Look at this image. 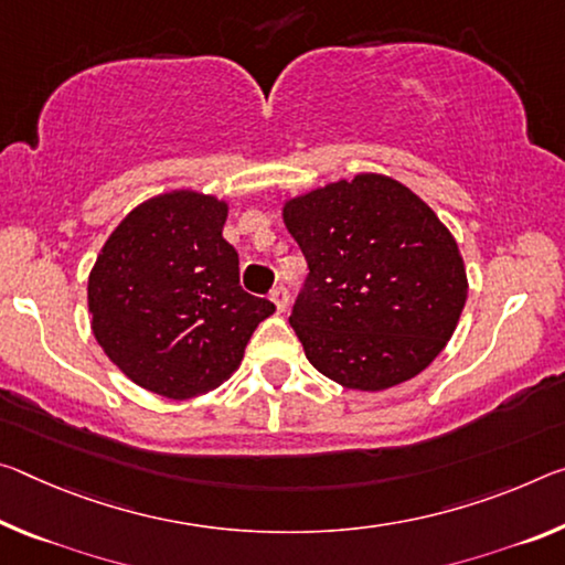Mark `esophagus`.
<instances>
[{
	"label": "esophagus",
	"mask_w": 565,
	"mask_h": 565,
	"mask_svg": "<svg viewBox=\"0 0 565 565\" xmlns=\"http://www.w3.org/2000/svg\"><path fill=\"white\" fill-rule=\"evenodd\" d=\"M268 299L276 303V309H279V311H286V307H289V291H286L284 284L274 286L271 294H268Z\"/></svg>",
	"instance_id": "34e87169"
}]
</instances>
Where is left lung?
Returning a JSON list of instances; mask_svg holds the SVG:
<instances>
[{
  "instance_id": "1",
  "label": "left lung",
  "mask_w": 565,
  "mask_h": 565,
  "mask_svg": "<svg viewBox=\"0 0 565 565\" xmlns=\"http://www.w3.org/2000/svg\"><path fill=\"white\" fill-rule=\"evenodd\" d=\"M284 221L309 264L289 324L315 370L377 392L443 352L468 279L450 231L409 188L362 173L289 201Z\"/></svg>"
}]
</instances>
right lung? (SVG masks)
<instances>
[{
	"label": "right lung",
	"mask_w": 565,
	"mask_h": 565,
	"mask_svg": "<svg viewBox=\"0 0 565 565\" xmlns=\"http://www.w3.org/2000/svg\"><path fill=\"white\" fill-rule=\"evenodd\" d=\"M226 203L173 191L122 218L87 281L93 334L128 377L185 399L226 382L276 307L238 284Z\"/></svg>",
	"instance_id": "right-lung-1"
}]
</instances>
